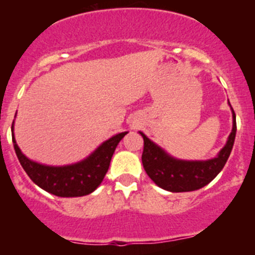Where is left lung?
<instances>
[{
  "label": "left lung",
  "instance_id": "8db88e82",
  "mask_svg": "<svg viewBox=\"0 0 255 255\" xmlns=\"http://www.w3.org/2000/svg\"><path fill=\"white\" fill-rule=\"evenodd\" d=\"M233 131L220 154L208 161H180L164 153L159 147L140 132L144 139L141 154L143 167L148 176L164 190L181 193L203 188L217 176L226 164L233 150L236 135V116L233 110Z\"/></svg>",
  "mask_w": 255,
  "mask_h": 255
}]
</instances>
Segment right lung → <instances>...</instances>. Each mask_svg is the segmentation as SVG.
I'll list each match as a JSON object with an SVG mask.
<instances>
[{
    "label": "right lung",
    "mask_w": 255,
    "mask_h": 255,
    "mask_svg": "<svg viewBox=\"0 0 255 255\" xmlns=\"http://www.w3.org/2000/svg\"><path fill=\"white\" fill-rule=\"evenodd\" d=\"M11 129L13 148L24 171L39 188L57 197H83L96 190L105 179L117 144L128 134L120 132L112 136L111 139L106 140L93 154L79 163L52 167L26 158L13 138V124Z\"/></svg>",
    "instance_id": "1"
}]
</instances>
